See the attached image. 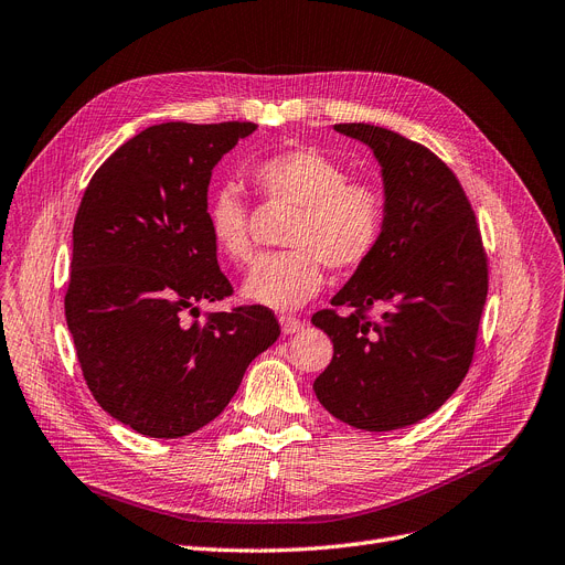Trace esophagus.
Wrapping results in <instances>:
<instances>
[{
  "instance_id": "1",
  "label": "esophagus",
  "mask_w": 565,
  "mask_h": 565,
  "mask_svg": "<svg viewBox=\"0 0 565 565\" xmlns=\"http://www.w3.org/2000/svg\"><path fill=\"white\" fill-rule=\"evenodd\" d=\"M280 329L285 335H291V333H299L306 329V321L297 319V317H280Z\"/></svg>"
}]
</instances>
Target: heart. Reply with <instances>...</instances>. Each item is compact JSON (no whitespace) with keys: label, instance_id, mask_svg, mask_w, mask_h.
Masks as SVG:
<instances>
[{"label":"heart","instance_id":"b5f03b06","mask_svg":"<svg viewBox=\"0 0 565 565\" xmlns=\"http://www.w3.org/2000/svg\"><path fill=\"white\" fill-rule=\"evenodd\" d=\"M257 191L297 206L285 246L291 250L262 257L241 285V297L271 310H297L324 285V262L333 271H354L377 250L386 204L370 183L349 181V172L312 147L268 153L248 170ZM213 246L230 262L253 255L248 206L234 183H223L206 204Z\"/></svg>","mask_w":565,"mask_h":565}]
</instances>
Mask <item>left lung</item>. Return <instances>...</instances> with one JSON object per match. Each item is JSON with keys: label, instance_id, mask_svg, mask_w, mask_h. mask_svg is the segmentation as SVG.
Here are the masks:
<instances>
[{"label": "left lung", "instance_id": "left-lung-1", "mask_svg": "<svg viewBox=\"0 0 565 565\" xmlns=\"http://www.w3.org/2000/svg\"><path fill=\"white\" fill-rule=\"evenodd\" d=\"M370 147L382 168L386 225L377 250L319 310L333 342L315 395L338 420L388 433L435 414L473 359L488 299V257L462 185L418 142L372 124H335ZM380 305L377 320L364 310Z\"/></svg>", "mask_w": 565, "mask_h": 565}]
</instances>
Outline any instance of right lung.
<instances>
[{
    "label": "right lung",
    "mask_w": 565,
    "mask_h": 565,
    "mask_svg": "<svg viewBox=\"0 0 565 565\" xmlns=\"http://www.w3.org/2000/svg\"><path fill=\"white\" fill-rule=\"evenodd\" d=\"M253 121L149 126L92 177L73 225L66 324L98 405L153 439L216 418L280 327L264 306L185 321L232 285L209 225L211 170Z\"/></svg>",
    "instance_id": "obj_1"
}]
</instances>
